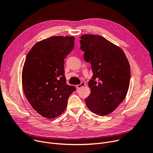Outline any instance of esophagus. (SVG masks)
<instances>
[{
    "instance_id": "esophagus-1",
    "label": "esophagus",
    "mask_w": 153,
    "mask_h": 153,
    "mask_svg": "<svg viewBox=\"0 0 153 153\" xmlns=\"http://www.w3.org/2000/svg\"><path fill=\"white\" fill-rule=\"evenodd\" d=\"M85 85V84L84 82H81V84H79V85H77L76 86V87H77V89H79V88H82V87H84Z\"/></svg>"
}]
</instances>
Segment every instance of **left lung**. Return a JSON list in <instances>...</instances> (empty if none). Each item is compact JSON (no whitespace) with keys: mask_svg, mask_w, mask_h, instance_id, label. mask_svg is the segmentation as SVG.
<instances>
[{"mask_svg":"<svg viewBox=\"0 0 153 153\" xmlns=\"http://www.w3.org/2000/svg\"><path fill=\"white\" fill-rule=\"evenodd\" d=\"M84 59L94 74L88 82L91 92L85 98L92 113L103 116L113 112L125 99L129 88L130 68L124 51L100 35L80 36Z\"/></svg>","mask_w":153,"mask_h":153,"instance_id":"8db88e82","label":"left lung"}]
</instances>
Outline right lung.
<instances>
[{"instance_id": "add662e5", "label": "right lung", "mask_w": 153, "mask_h": 153, "mask_svg": "<svg viewBox=\"0 0 153 153\" xmlns=\"http://www.w3.org/2000/svg\"><path fill=\"white\" fill-rule=\"evenodd\" d=\"M73 36H53L37 42L28 52L22 70L25 95L42 116L63 113L75 87L66 84L64 59L73 50Z\"/></svg>"}]
</instances>
